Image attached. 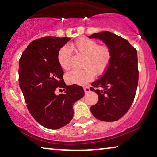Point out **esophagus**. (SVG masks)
Segmentation results:
<instances>
[{
    "label": "esophagus",
    "mask_w": 157,
    "mask_h": 157,
    "mask_svg": "<svg viewBox=\"0 0 157 157\" xmlns=\"http://www.w3.org/2000/svg\"><path fill=\"white\" fill-rule=\"evenodd\" d=\"M84 91H85V93H86V94L89 93L90 91L89 86H86V87H84Z\"/></svg>",
    "instance_id": "obj_1"
}]
</instances>
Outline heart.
<instances>
[{
	"label": "heart",
	"instance_id": "obj_1",
	"mask_svg": "<svg viewBox=\"0 0 157 157\" xmlns=\"http://www.w3.org/2000/svg\"><path fill=\"white\" fill-rule=\"evenodd\" d=\"M70 48L77 55L84 56L82 70H72L66 75V80L71 84L82 85L91 81L95 74L102 75L107 71L112 58V52L108 45H98L96 40L80 37L70 45ZM71 53L67 47H63L57 54L59 65L63 70L71 67Z\"/></svg>",
	"mask_w": 157,
	"mask_h": 157
}]
</instances>
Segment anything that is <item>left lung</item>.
<instances>
[{
  "mask_svg": "<svg viewBox=\"0 0 157 157\" xmlns=\"http://www.w3.org/2000/svg\"><path fill=\"white\" fill-rule=\"evenodd\" d=\"M89 38H98L109 46L112 58L107 71L91 83V91L98 94V102L91 107L98 120L117 121L127 113L136 95L139 80L137 52L127 40L105 31Z\"/></svg>",
  "mask_w": 157,
  "mask_h": 157,
  "instance_id": "1",
  "label": "left lung"
}]
</instances>
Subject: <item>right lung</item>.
Returning <instances> with one entry per match:
<instances>
[{
	"mask_svg": "<svg viewBox=\"0 0 157 157\" xmlns=\"http://www.w3.org/2000/svg\"><path fill=\"white\" fill-rule=\"evenodd\" d=\"M68 40L69 37H57L35 40L23 51L19 61V85L27 109L39 124L52 130L69 123L74 103L85 94L78 85L66 86L57 60L59 50ZM57 88H63L65 92L56 95Z\"/></svg>",
	"mask_w": 157,
	"mask_h": 157,
	"instance_id": "1",
	"label": "right lung"
}]
</instances>
